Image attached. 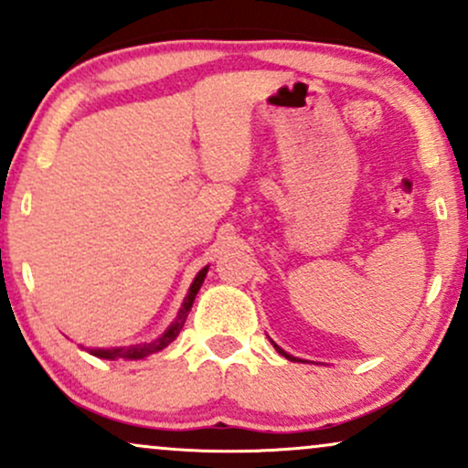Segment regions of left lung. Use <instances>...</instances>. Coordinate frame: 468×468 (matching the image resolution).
I'll list each match as a JSON object with an SVG mask.
<instances>
[{
	"mask_svg": "<svg viewBox=\"0 0 468 468\" xmlns=\"http://www.w3.org/2000/svg\"><path fill=\"white\" fill-rule=\"evenodd\" d=\"M271 343H272V341H271ZM272 347H275V350H277L279 354H282V356H286V358H288V361H299V358L290 356V354H288V352H283V350H282V347H279V346H277V343H272Z\"/></svg>",
	"mask_w": 468,
	"mask_h": 468,
	"instance_id": "1",
	"label": "left lung"
}]
</instances>
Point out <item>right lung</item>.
<instances>
[{
  "mask_svg": "<svg viewBox=\"0 0 468 468\" xmlns=\"http://www.w3.org/2000/svg\"><path fill=\"white\" fill-rule=\"evenodd\" d=\"M207 272H208V266H204L202 271L197 272L196 279H193L189 292H186L185 302H182V308L178 310V316H176V321H171V325L166 327V330L158 338H154V341H149V343H138V346H127V347H90L88 352L92 354V356L107 358V361H116V358H122V361H138V358L149 356V354L165 350V347L180 335L182 325H185L186 316H189V313H191V305H193V302H196V294L204 283Z\"/></svg>",
  "mask_w": 468,
  "mask_h": 468,
  "instance_id": "obj_1",
  "label": "right lung"
}]
</instances>
